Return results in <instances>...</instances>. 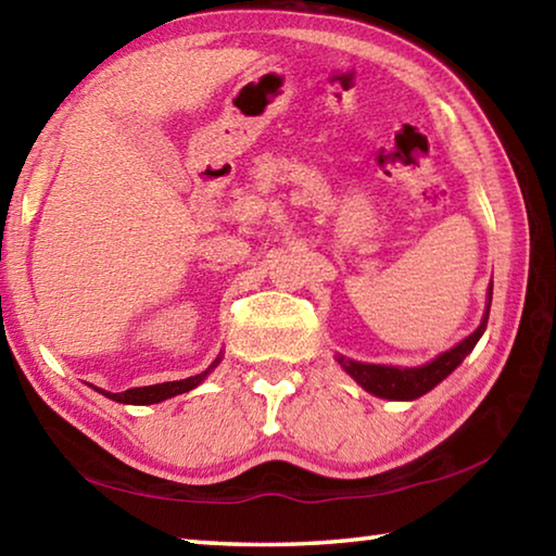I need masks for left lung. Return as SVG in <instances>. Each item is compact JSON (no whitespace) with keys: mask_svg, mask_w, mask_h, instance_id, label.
I'll return each instance as SVG.
<instances>
[{"mask_svg":"<svg viewBox=\"0 0 556 556\" xmlns=\"http://www.w3.org/2000/svg\"><path fill=\"white\" fill-rule=\"evenodd\" d=\"M491 301H493V285L488 287V304H485L481 326H478L468 338H464L458 345L451 348V351L437 355L434 361L427 365H419V368H392V365L357 363L343 355H338L336 361L341 363V368L351 375L363 390H368L370 394H375V397L404 400V402L417 400L429 390H434L441 380L448 378V375L464 363V357L473 351L476 343L481 341V336L488 326V314H491Z\"/></svg>","mask_w":556,"mask_h":556,"instance_id":"obj_1","label":"left lung"}]
</instances>
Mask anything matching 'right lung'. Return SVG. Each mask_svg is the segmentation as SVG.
<instances>
[{"label": "right lung", "instance_id": "obj_1", "mask_svg": "<svg viewBox=\"0 0 556 556\" xmlns=\"http://www.w3.org/2000/svg\"><path fill=\"white\" fill-rule=\"evenodd\" d=\"M220 357H223V355L215 357L208 370H203L201 375H193V378H186V380L162 382V384H147V388H131V390H125V392H105V390H98V388H96V390L105 394V397L119 402V404H156V402H164V400H168V397H176V394H184V392H188V390L199 388V384H201L205 378H208V372H211L213 368H218Z\"/></svg>", "mask_w": 556, "mask_h": 556}]
</instances>
